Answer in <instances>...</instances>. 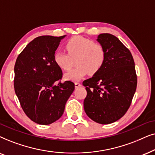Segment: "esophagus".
<instances>
[{"label": "esophagus", "instance_id": "esophagus-1", "mask_svg": "<svg viewBox=\"0 0 155 155\" xmlns=\"http://www.w3.org/2000/svg\"><path fill=\"white\" fill-rule=\"evenodd\" d=\"M81 86V84H80L79 82H75V88H76L80 87V86Z\"/></svg>", "mask_w": 155, "mask_h": 155}]
</instances>
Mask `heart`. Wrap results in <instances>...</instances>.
Wrapping results in <instances>:
<instances>
[{"instance_id": "b5f03b06", "label": "heart", "mask_w": 155, "mask_h": 155, "mask_svg": "<svg viewBox=\"0 0 155 155\" xmlns=\"http://www.w3.org/2000/svg\"><path fill=\"white\" fill-rule=\"evenodd\" d=\"M65 47L68 54L56 51L54 54V61L64 71L71 69L75 61L76 67L65 74L67 80L79 81L87 72L94 75L101 69L106 61V52L104 45L89 38L73 37L67 41Z\"/></svg>"}]
</instances>
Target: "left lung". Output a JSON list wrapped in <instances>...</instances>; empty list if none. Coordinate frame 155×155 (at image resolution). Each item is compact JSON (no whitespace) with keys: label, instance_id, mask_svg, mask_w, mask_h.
Instances as JSON below:
<instances>
[{"label":"left lung","instance_id":"1","mask_svg":"<svg viewBox=\"0 0 155 155\" xmlns=\"http://www.w3.org/2000/svg\"><path fill=\"white\" fill-rule=\"evenodd\" d=\"M97 40L106 49V61L93 77L83 81L87 91L84 108L95 122L110 124L121 118L130 106L137 74L131 52L118 38L104 33Z\"/></svg>","mask_w":155,"mask_h":155}]
</instances>
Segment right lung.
Wrapping results in <instances>:
<instances>
[{"label":"right lung","instance_id":"obj_1","mask_svg":"<svg viewBox=\"0 0 155 155\" xmlns=\"http://www.w3.org/2000/svg\"><path fill=\"white\" fill-rule=\"evenodd\" d=\"M65 35L40 36L19 54L14 71V88L22 110L33 122L49 125L59 119L75 85L61 83L62 71L54 61Z\"/></svg>","mask_w":155,"mask_h":155}]
</instances>
